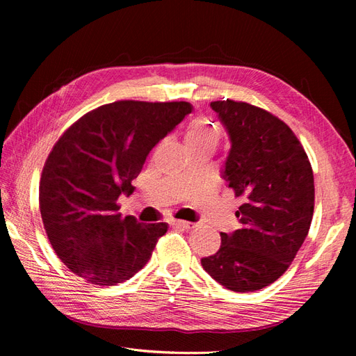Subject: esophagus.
I'll use <instances>...</instances> for the list:
<instances>
[{
    "mask_svg": "<svg viewBox=\"0 0 356 356\" xmlns=\"http://www.w3.org/2000/svg\"><path fill=\"white\" fill-rule=\"evenodd\" d=\"M170 225H174V227H178V229H184V230H191L196 227V224L188 222V221H181V220L170 221Z\"/></svg>",
    "mask_w": 356,
    "mask_h": 356,
    "instance_id": "1",
    "label": "esophagus"
}]
</instances>
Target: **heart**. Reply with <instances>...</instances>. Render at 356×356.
I'll list each match as a JSON object with an SVG mask.
<instances>
[{
  "label": "heart",
  "mask_w": 356,
  "mask_h": 356,
  "mask_svg": "<svg viewBox=\"0 0 356 356\" xmlns=\"http://www.w3.org/2000/svg\"><path fill=\"white\" fill-rule=\"evenodd\" d=\"M221 138V132L217 124H213L204 118L191 120L186 131V143L188 147L200 145H217Z\"/></svg>",
  "instance_id": "1"
}]
</instances>
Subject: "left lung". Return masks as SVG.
Returning <instances> with one entry per match:
<instances>
[{"mask_svg":"<svg viewBox=\"0 0 356 356\" xmlns=\"http://www.w3.org/2000/svg\"><path fill=\"white\" fill-rule=\"evenodd\" d=\"M230 139L221 177L242 196V229L220 233L221 246L200 260L215 281L234 293L273 284L303 245L314 217V172L293 131L246 102L211 104Z\"/></svg>","mask_w":356,"mask_h":356,"instance_id":"1","label":"left lung"}]
</instances>
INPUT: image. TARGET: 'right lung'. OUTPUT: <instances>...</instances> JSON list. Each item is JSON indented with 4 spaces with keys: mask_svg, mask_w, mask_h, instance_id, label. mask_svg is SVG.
<instances>
[{
    "mask_svg": "<svg viewBox=\"0 0 356 356\" xmlns=\"http://www.w3.org/2000/svg\"><path fill=\"white\" fill-rule=\"evenodd\" d=\"M191 110L190 102L106 104L53 147L41 175L40 212L53 250L72 273L111 286L147 264L168 224L122 217L117 200L132 195L149 152Z\"/></svg>",
    "mask_w": 356,
    "mask_h": 356,
    "instance_id": "obj_1",
    "label": "right lung"
}]
</instances>
